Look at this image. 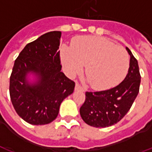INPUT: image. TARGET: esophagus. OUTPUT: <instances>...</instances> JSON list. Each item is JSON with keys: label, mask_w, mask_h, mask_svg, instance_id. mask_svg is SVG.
I'll return each mask as SVG.
<instances>
[{"label": "esophagus", "mask_w": 152, "mask_h": 152, "mask_svg": "<svg viewBox=\"0 0 152 152\" xmlns=\"http://www.w3.org/2000/svg\"><path fill=\"white\" fill-rule=\"evenodd\" d=\"M75 89L76 90H80V91H85V88L81 86L79 84H76V87H75Z\"/></svg>", "instance_id": "esophagus-1"}]
</instances>
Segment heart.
Returning a JSON list of instances; mask_svg holds the SVG:
<instances>
[{
  "label": "heart",
  "mask_w": 152,
  "mask_h": 152,
  "mask_svg": "<svg viewBox=\"0 0 152 152\" xmlns=\"http://www.w3.org/2000/svg\"><path fill=\"white\" fill-rule=\"evenodd\" d=\"M61 58L70 76L82 72L95 89H109L123 80L129 66V57L123 47L100 37L77 38L72 47L63 45Z\"/></svg>",
  "instance_id": "heart-1"
}]
</instances>
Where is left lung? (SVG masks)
<instances>
[{
	"instance_id": "left-lung-1",
	"label": "left lung",
	"mask_w": 152,
	"mask_h": 152,
	"mask_svg": "<svg viewBox=\"0 0 152 152\" xmlns=\"http://www.w3.org/2000/svg\"><path fill=\"white\" fill-rule=\"evenodd\" d=\"M126 50L130 63L124 80L110 89L86 93L80 114L90 126L105 128L116 124L127 114L137 96L141 82L138 63L129 49L126 47Z\"/></svg>"
}]
</instances>
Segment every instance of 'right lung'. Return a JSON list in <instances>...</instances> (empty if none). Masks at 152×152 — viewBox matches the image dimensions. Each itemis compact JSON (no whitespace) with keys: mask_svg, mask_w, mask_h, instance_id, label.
<instances>
[{"mask_svg":"<svg viewBox=\"0 0 152 152\" xmlns=\"http://www.w3.org/2000/svg\"><path fill=\"white\" fill-rule=\"evenodd\" d=\"M61 31L47 32L28 43L15 59L10 77V95L17 114L31 124H50L58 115L63 99L72 94L75 82L61 72ZM39 80L28 84L26 76Z\"/></svg>","mask_w":152,"mask_h":152,"instance_id":"add662e5","label":"right lung"}]
</instances>
